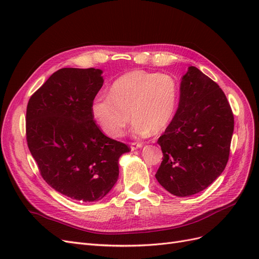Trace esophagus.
Segmentation results:
<instances>
[{"mask_svg":"<svg viewBox=\"0 0 259 259\" xmlns=\"http://www.w3.org/2000/svg\"><path fill=\"white\" fill-rule=\"evenodd\" d=\"M143 144L142 143H131V149L132 150H136L138 148H142Z\"/></svg>","mask_w":259,"mask_h":259,"instance_id":"34e87169","label":"esophagus"}]
</instances>
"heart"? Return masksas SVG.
<instances>
[{
  "instance_id": "1",
  "label": "heart",
  "mask_w": 259,
  "mask_h": 259,
  "mask_svg": "<svg viewBox=\"0 0 259 259\" xmlns=\"http://www.w3.org/2000/svg\"><path fill=\"white\" fill-rule=\"evenodd\" d=\"M179 85L169 74L135 70L116 79L110 94L93 100L92 113L108 136L120 137L134 119L133 132L145 136L165 130L176 112Z\"/></svg>"
}]
</instances>
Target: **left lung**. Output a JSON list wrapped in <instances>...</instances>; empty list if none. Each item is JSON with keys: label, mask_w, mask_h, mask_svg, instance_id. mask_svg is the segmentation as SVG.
Returning a JSON list of instances; mask_svg holds the SVG:
<instances>
[{"label": "left lung", "mask_w": 259, "mask_h": 259, "mask_svg": "<svg viewBox=\"0 0 259 259\" xmlns=\"http://www.w3.org/2000/svg\"><path fill=\"white\" fill-rule=\"evenodd\" d=\"M234 117L219 85L189 67L180 83L178 109L158 139L163 161L155 178L177 197L207 188L229 160Z\"/></svg>", "instance_id": "8db88e82"}]
</instances>
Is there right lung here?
<instances>
[{
  "instance_id": "obj_1",
  "label": "right lung",
  "mask_w": 259,
  "mask_h": 259,
  "mask_svg": "<svg viewBox=\"0 0 259 259\" xmlns=\"http://www.w3.org/2000/svg\"><path fill=\"white\" fill-rule=\"evenodd\" d=\"M99 69L62 68L30 97L26 114L29 150L53 189L76 201L103 199L119 178L127 145L107 137L92 113L104 84Z\"/></svg>"
}]
</instances>
